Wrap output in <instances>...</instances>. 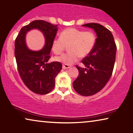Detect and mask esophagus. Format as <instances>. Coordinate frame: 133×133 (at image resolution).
Returning <instances> with one entry per match:
<instances>
[{
    "instance_id": "esophagus-1",
    "label": "esophagus",
    "mask_w": 133,
    "mask_h": 133,
    "mask_svg": "<svg viewBox=\"0 0 133 133\" xmlns=\"http://www.w3.org/2000/svg\"><path fill=\"white\" fill-rule=\"evenodd\" d=\"M70 66H69V65H67V64H63V69H69L70 68Z\"/></svg>"
}]
</instances>
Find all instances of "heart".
<instances>
[{"instance_id": "b5f03b06", "label": "heart", "mask_w": 133, "mask_h": 133, "mask_svg": "<svg viewBox=\"0 0 133 133\" xmlns=\"http://www.w3.org/2000/svg\"><path fill=\"white\" fill-rule=\"evenodd\" d=\"M96 42V35L92 31H84L75 28L64 30L60 37L54 39L52 50L59 54L69 45V52L57 56L55 60L67 65H71L78 61L80 56L85 57L91 52Z\"/></svg>"}]
</instances>
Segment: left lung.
<instances>
[{"instance_id":"1","label":"left lung","mask_w":133,"mask_h":133,"mask_svg":"<svg viewBox=\"0 0 133 133\" xmlns=\"http://www.w3.org/2000/svg\"><path fill=\"white\" fill-rule=\"evenodd\" d=\"M82 26L94 29L97 38L91 52L82 60L86 68L76 66L79 75L73 87L80 95L90 96L103 88L112 76L116 46L112 33L102 25L92 23Z\"/></svg>"}]
</instances>
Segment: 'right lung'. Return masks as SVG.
Instances as JSON below:
<instances>
[{
  "label": "right lung",
  "mask_w": 133,
  "mask_h": 133,
  "mask_svg": "<svg viewBox=\"0 0 133 133\" xmlns=\"http://www.w3.org/2000/svg\"><path fill=\"white\" fill-rule=\"evenodd\" d=\"M32 29L40 30L45 37L44 46L39 51L30 50L25 43V35ZM57 30V25L35 20L22 27L15 39V56L19 76L27 88L36 94L51 92L55 87V77L62 69L58 61L48 63Z\"/></svg>",
  "instance_id": "obj_1"
}]
</instances>
